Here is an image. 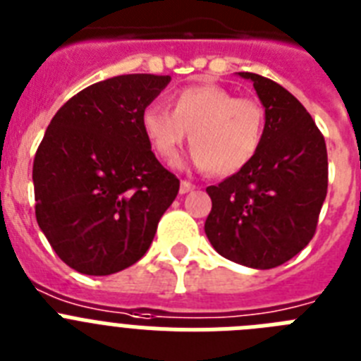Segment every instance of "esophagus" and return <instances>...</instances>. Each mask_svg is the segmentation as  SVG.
Segmentation results:
<instances>
[{"instance_id":"1","label":"esophagus","mask_w":361,"mask_h":361,"mask_svg":"<svg viewBox=\"0 0 361 361\" xmlns=\"http://www.w3.org/2000/svg\"><path fill=\"white\" fill-rule=\"evenodd\" d=\"M192 189H196V185L190 183V181H187V180H181V183H180V192L181 194L190 192V190H192Z\"/></svg>"}]
</instances>
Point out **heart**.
I'll use <instances>...</instances> for the list:
<instances>
[{
    "instance_id": "1",
    "label": "heart",
    "mask_w": 361,
    "mask_h": 361,
    "mask_svg": "<svg viewBox=\"0 0 361 361\" xmlns=\"http://www.w3.org/2000/svg\"><path fill=\"white\" fill-rule=\"evenodd\" d=\"M171 109L149 105L140 118L150 149L165 161L178 158L189 133L192 161L214 176H231L258 154L265 111L256 99L203 83L172 94Z\"/></svg>"
}]
</instances>
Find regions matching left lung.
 <instances>
[{
    "mask_svg": "<svg viewBox=\"0 0 361 361\" xmlns=\"http://www.w3.org/2000/svg\"><path fill=\"white\" fill-rule=\"evenodd\" d=\"M252 81L265 106L258 154L221 183L205 234L216 252L252 269L289 262L312 240L327 196V147L305 106L276 81L238 72Z\"/></svg>",
    "mask_w": 361,
    "mask_h": 361,
    "instance_id": "obj_1",
    "label": "left lung"
}]
</instances>
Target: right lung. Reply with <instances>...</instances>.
Wrapping results in <instances>:
<instances>
[{
  "instance_id": "right-lung-1",
  "label": "right lung",
  "mask_w": 361,
  "mask_h": 361,
  "mask_svg": "<svg viewBox=\"0 0 361 361\" xmlns=\"http://www.w3.org/2000/svg\"><path fill=\"white\" fill-rule=\"evenodd\" d=\"M171 76L125 74L72 96L52 118L32 167L36 219L81 274L109 276L149 250L180 190L142 130V111Z\"/></svg>"
}]
</instances>
